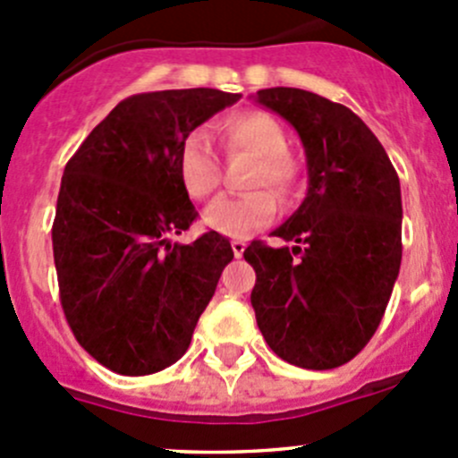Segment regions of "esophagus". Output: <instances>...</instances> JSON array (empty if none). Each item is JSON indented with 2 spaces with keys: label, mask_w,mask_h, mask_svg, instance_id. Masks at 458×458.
Returning <instances> with one entry per match:
<instances>
[{
  "label": "esophagus",
  "mask_w": 458,
  "mask_h": 458,
  "mask_svg": "<svg viewBox=\"0 0 458 458\" xmlns=\"http://www.w3.org/2000/svg\"><path fill=\"white\" fill-rule=\"evenodd\" d=\"M230 246H233L234 257H243V250H246V242H242V239H233V242H230Z\"/></svg>",
  "instance_id": "34e87169"
}]
</instances>
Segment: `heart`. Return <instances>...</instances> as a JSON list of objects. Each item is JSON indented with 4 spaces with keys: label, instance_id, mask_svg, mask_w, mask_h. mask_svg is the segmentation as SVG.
I'll return each instance as SVG.
<instances>
[{
    "label": "heart",
    "instance_id": "heart-1",
    "mask_svg": "<svg viewBox=\"0 0 458 458\" xmlns=\"http://www.w3.org/2000/svg\"><path fill=\"white\" fill-rule=\"evenodd\" d=\"M228 152H248L255 155L248 188L257 191L237 197H221L208 206L203 221L208 228L225 237H248L255 230L270 224L276 215V198L285 199L293 195L299 182V161L285 150V131L272 114L261 110L230 114L221 122ZM179 174L183 188L192 199H206L219 188L221 165L215 148L206 132L195 131L186 137L179 150ZM276 192L266 191L265 186Z\"/></svg>",
    "mask_w": 458,
    "mask_h": 458
}]
</instances>
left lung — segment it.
<instances>
[{
  "instance_id": "left-lung-1",
  "label": "left lung",
  "mask_w": 458,
  "mask_h": 458,
  "mask_svg": "<svg viewBox=\"0 0 458 458\" xmlns=\"http://www.w3.org/2000/svg\"><path fill=\"white\" fill-rule=\"evenodd\" d=\"M257 104L281 114L306 150L308 192L275 237L252 242L250 301L272 352L306 370L357 357L381 323L401 267V186L377 137L344 104L301 88H266Z\"/></svg>"
}]
</instances>
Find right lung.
<instances>
[{"mask_svg":"<svg viewBox=\"0 0 458 458\" xmlns=\"http://www.w3.org/2000/svg\"><path fill=\"white\" fill-rule=\"evenodd\" d=\"M239 97L215 88L128 97L64 168L53 224L59 299L75 339L108 370L141 377L179 361L233 261L215 230L188 246L170 237L197 216L179 174L182 143Z\"/></svg>","mask_w":458,"mask_h":458,"instance_id":"obj_1","label":"right lung"}]
</instances>
